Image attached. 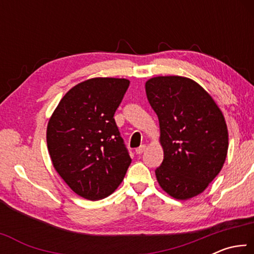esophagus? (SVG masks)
<instances>
[{
  "label": "esophagus",
  "mask_w": 254,
  "mask_h": 254,
  "mask_svg": "<svg viewBox=\"0 0 254 254\" xmlns=\"http://www.w3.org/2000/svg\"><path fill=\"white\" fill-rule=\"evenodd\" d=\"M145 148H147V147H145L144 144L140 145L139 148H136V149H135V152H136V154H141V153H143V152L145 151Z\"/></svg>",
  "instance_id": "obj_1"
}]
</instances>
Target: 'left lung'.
Listing matches in <instances>:
<instances>
[{
	"label": "left lung",
	"mask_w": 254,
	"mask_h": 254,
	"mask_svg": "<svg viewBox=\"0 0 254 254\" xmlns=\"http://www.w3.org/2000/svg\"><path fill=\"white\" fill-rule=\"evenodd\" d=\"M145 93L160 127L163 160L156 169L158 183L176 199L195 197L225 162L224 115L212 96L187 77H153L145 83Z\"/></svg>",
	"instance_id": "left-lung-1"
}]
</instances>
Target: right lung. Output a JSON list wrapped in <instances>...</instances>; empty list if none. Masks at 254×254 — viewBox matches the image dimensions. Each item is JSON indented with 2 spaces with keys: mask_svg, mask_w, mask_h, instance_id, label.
<instances>
[{
  "mask_svg": "<svg viewBox=\"0 0 254 254\" xmlns=\"http://www.w3.org/2000/svg\"><path fill=\"white\" fill-rule=\"evenodd\" d=\"M130 85L96 77L77 84L60 100L47 127L55 169L77 195L98 200L122 183L131 163L114 120Z\"/></svg>",
  "mask_w": 254,
  "mask_h": 254,
  "instance_id": "add662e5",
  "label": "right lung"
}]
</instances>
